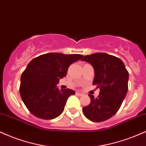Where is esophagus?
I'll list each match as a JSON object with an SVG mask.
<instances>
[{
  "instance_id": "34e87169",
  "label": "esophagus",
  "mask_w": 146,
  "mask_h": 146,
  "mask_svg": "<svg viewBox=\"0 0 146 146\" xmlns=\"http://www.w3.org/2000/svg\"><path fill=\"white\" fill-rule=\"evenodd\" d=\"M76 94H77V95H78V96H82V95H83V94H82V93H80V92H76Z\"/></svg>"
}]
</instances>
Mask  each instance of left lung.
<instances>
[{
    "instance_id": "left-lung-1",
    "label": "left lung",
    "mask_w": 146,
    "mask_h": 146,
    "mask_svg": "<svg viewBox=\"0 0 146 146\" xmlns=\"http://www.w3.org/2000/svg\"><path fill=\"white\" fill-rule=\"evenodd\" d=\"M81 60L92 66L94 71L92 84L100 88L97 98L88 94L90 103L82 109L84 114L93 122L108 120L117 113L126 95L129 72L120 58L105 53L85 56Z\"/></svg>"
}]
</instances>
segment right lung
Here are the masks:
<instances>
[{
    "label": "right lung",
    "instance_id": "obj_1",
    "mask_svg": "<svg viewBox=\"0 0 146 146\" xmlns=\"http://www.w3.org/2000/svg\"><path fill=\"white\" fill-rule=\"evenodd\" d=\"M81 54L49 53L33 59L21 75V98L31 113L38 118L51 120L64 111L68 98L75 94L71 89L59 90L60 79L66 76L72 63Z\"/></svg>",
    "mask_w": 146,
    "mask_h": 146
}]
</instances>
